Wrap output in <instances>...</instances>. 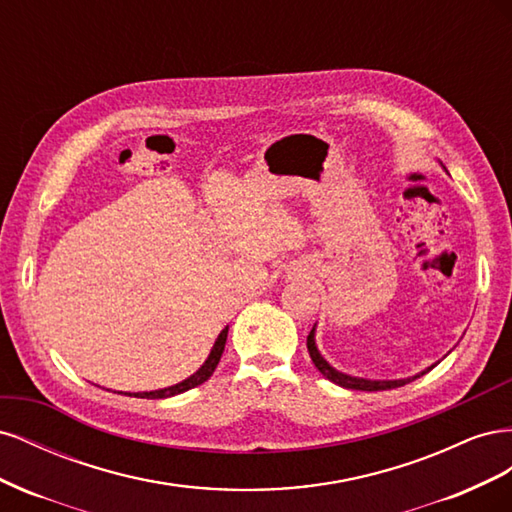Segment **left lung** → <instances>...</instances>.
I'll return each instance as SVG.
<instances>
[{"label":"left lung","mask_w":512,"mask_h":512,"mask_svg":"<svg viewBox=\"0 0 512 512\" xmlns=\"http://www.w3.org/2000/svg\"><path fill=\"white\" fill-rule=\"evenodd\" d=\"M307 350H309V356H312V361L316 365V369L320 371V374L335 382L337 386H344V389H352V391H386V389H397V386H404L416 378H421L423 374H427V371H431L436 365H431L427 369H423L421 374H414V376H408V378H399V380H369V378H359V376H350V374H344V371L335 369L324 356L320 354L318 346H316V324L314 329L309 331L307 335Z\"/></svg>","instance_id":"left-lung-1"}]
</instances>
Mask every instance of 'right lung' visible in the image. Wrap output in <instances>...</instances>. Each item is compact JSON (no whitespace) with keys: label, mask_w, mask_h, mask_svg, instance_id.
I'll use <instances>...</instances> for the list:
<instances>
[{"label":"right lung","mask_w":512,"mask_h":512,"mask_svg":"<svg viewBox=\"0 0 512 512\" xmlns=\"http://www.w3.org/2000/svg\"><path fill=\"white\" fill-rule=\"evenodd\" d=\"M226 337H228V327L222 329V333L218 335V339H215V344L207 356V361L198 367V371H194V374L190 378H185L173 386H166V389H158V391H143V393H128L130 397H143V399H166V397H173V395H179V393H185L194 389V386L203 384L211 378V374L215 371V367H218L220 359H222V352H224V346H226Z\"/></svg>","instance_id":"right-lung-1"}]
</instances>
